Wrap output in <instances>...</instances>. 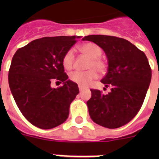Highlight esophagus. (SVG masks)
Segmentation results:
<instances>
[{
	"label": "esophagus",
	"instance_id": "34e87169",
	"mask_svg": "<svg viewBox=\"0 0 159 159\" xmlns=\"http://www.w3.org/2000/svg\"><path fill=\"white\" fill-rule=\"evenodd\" d=\"M79 89H80V91H83L84 89V88L82 86H79Z\"/></svg>",
	"mask_w": 159,
	"mask_h": 159
}]
</instances>
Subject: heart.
<instances>
[{"label":"heart","instance_id":"heart-1","mask_svg":"<svg viewBox=\"0 0 159 159\" xmlns=\"http://www.w3.org/2000/svg\"><path fill=\"white\" fill-rule=\"evenodd\" d=\"M78 50L90 59L87 65V68L89 70L71 72L69 79L70 80L77 84L79 86L87 87L98 76L96 70L101 74L104 73L107 69L108 64L106 60L100 57L102 53V49L96 43L92 42L81 43L78 46ZM74 62L75 54L71 49H69L64 53L62 58V64L66 70H71L74 66Z\"/></svg>","mask_w":159,"mask_h":159}]
</instances>
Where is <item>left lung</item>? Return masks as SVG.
I'll use <instances>...</instances> for the list:
<instances>
[{
	"label": "left lung",
	"instance_id": "left-lung-1",
	"mask_svg": "<svg viewBox=\"0 0 159 159\" xmlns=\"http://www.w3.org/2000/svg\"><path fill=\"white\" fill-rule=\"evenodd\" d=\"M83 40L102 48L108 60L107 73L101 82L111 92L105 95L91 89L92 98L87 102L90 117L107 128L124 126L139 111L151 83V68L145 53L116 36L90 35Z\"/></svg>",
	"mask_w": 159,
	"mask_h": 159
}]
</instances>
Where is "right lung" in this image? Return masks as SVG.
<instances>
[{
  "instance_id": "obj_1",
  "label": "right lung",
  "mask_w": 159,
  "mask_h": 159,
  "mask_svg": "<svg viewBox=\"0 0 159 159\" xmlns=\"http://www.w3.org/2000/svg\"><path fill=\"white\" fill-rule=\"evenodd\" d=\"M79 36L43 37L16 52L8 71V84L18 108L28 121L40 129L62 124L71 102L79 94L78 85L67 80L62 58ZM52 82H63L52 89Z\"/></svg>"
}]
</instances>
